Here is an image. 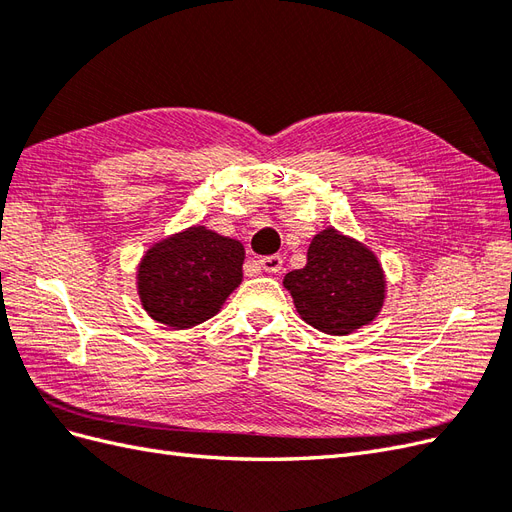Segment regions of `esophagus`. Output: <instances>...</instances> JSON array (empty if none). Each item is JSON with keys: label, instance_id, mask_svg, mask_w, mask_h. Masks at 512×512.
<instances>
[{"label": "esophagus", "instance_id": "esophagus-1", "mask_svg": "<svg viewBox=\"0 0 512 512\" xmlns=\"http://www.w3.org/2000/svg\"><path fill=\"white\" fill-rule=\"evenodd\" d=\"M258 265H260L262 269H265L267 273H280V271H282V265H284V260H282V256L273 254V256L260 258V260H258Z\"/></svg>", "mask_w": 512, "mask_h": 512}]
</instances>
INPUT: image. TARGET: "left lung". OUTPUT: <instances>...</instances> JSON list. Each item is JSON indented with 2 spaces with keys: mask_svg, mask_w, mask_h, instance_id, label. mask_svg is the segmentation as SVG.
<instances>
[{
  "mask_svg": "<svg viewBox=\"0 0 512 512\" xmlns=\"http://www.w3.org/2000/svg\"><path fill=\"white\" fill-rule=\"evenodd\" d=\"M299 316L329 335H348L371 322L384 303L378 258L359 241L322 230L309 243L307 265L286 273Z\"/></svg>",
  "mask_w": 512,
  "mask_h": 512,
  "instance_id": "left-lung-1",
  "label": "left lung"
}]
</instances>
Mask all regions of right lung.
<instances>
[{
  "mask_svg": "<svg viewBox=\"0 0 512 512\" xmlns=\"http://www.w3.org/2000/svg\"><path fill=\"white\" fill-rule=\"evenodd\" d=\"M243 245L205 226L156 243L138 267V294L147 314L166 327L190 329L220 312L241 284Z\"/></svg>",
  "mask_w": 512,
  "mask_h": 512,
  "instance_id": "right-lung-1",
  "label": "right lung"
}]
</instances>
